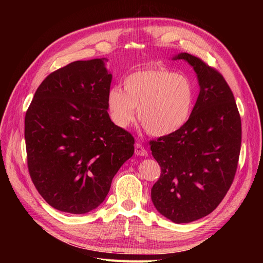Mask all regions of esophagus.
<instances>
[{"label": "esophagus", "instance_id": "1", "mask_svg": "<svg viewBox=\"0 0 263 263\" xmlns=\"http://www.w3.org/2000/svg\"><path fill=\"white\" fill-rule=\"evenodd\" d=\"M135 155L140 156V157H147L148 156V151L142 147L140 144L135 145Z\"/></svg>", "mask_w": 263, "mask_h": 263}]
</instances>
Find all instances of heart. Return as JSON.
I'll list each match as a JSON object with an SVG mask.
<instances>
[{
    "instance_id": "heart-1",
    "label": "heart",
    "mask_w": 263,
    "mask_h": 263,
    "mask_svg": "<svg viewBox=\"0 0 263 263\" xmlns=\"http://www.w3.org/2000/svg\"><path fill=\"white\" fill-rule=\"evenodd\" d=\"M113 122L122 128L138 118L144 129L162 137L184 126L194 105V89L189 79L163 68L140 70L124 80V91L113 87L107 97Z\"/></svg>"
}]
</instances>
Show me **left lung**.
I'll return each instance as SVG.
<instances>
[{"instance_id": "left-lung-1", "label": "left lung", "mask_w": 263, "mask_h": 263, "mask_svg": "<svg viewBox=\"0 0 263 263\" xmlns=\"http://www.w3.org/2000/svg\"><path fill=\"white\" fill-rule=\"evenodd\" d=\"M196 73L200 93L187 123L150 141L161 176L151 200L177 224L200 219L217 208L234 181L241 145V121L225 79L200 58L181 52Z\"/></svg>"}]
</instances>
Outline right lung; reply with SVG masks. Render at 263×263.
Returning <instances> with one entry per match:
<instances>
[{
    "label": "right lung",
    "instance_id": "obj_1",
    "mask_svg": "<svg viewBox=\"0 0 263 263\" xmlns=\"http://www.w3.org/2000/svg\"><path fill=\"white\" fill-rule=\"evenodd\" d=\"M106 58L79 60L47 77L25 116L31 181L53 209L86 214L104 202L134 138L107 113Z\"/></svg>",
    "mask_w": 263,
    "mask_h": 263
}]
</instances>
